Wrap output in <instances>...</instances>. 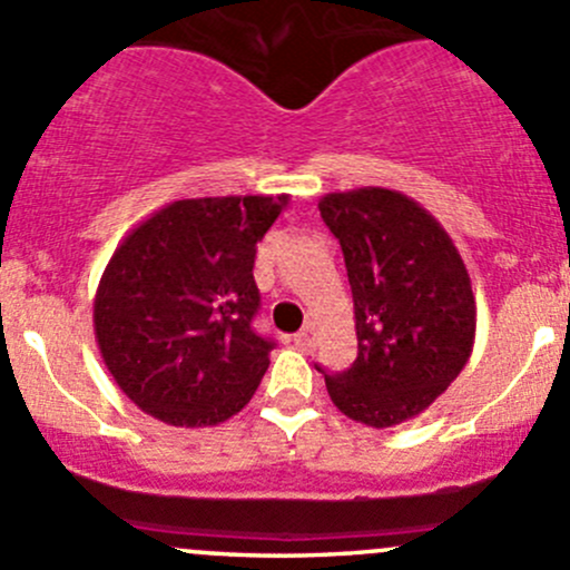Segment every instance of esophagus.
Here are the masks:
<instances>
[{"instance_id": "1", "label": "esophagus", "mask_w": 570, "mask_h": 570, "mask_svg": "<svg viewBox=\"0 0 570 570\" xmlns=\"http://www.w3.org/2000/svg\"><path fill=\"white\" fill-rule=\"evenodd\" d=\"M292 342H295V347L301 350L314 347V325H303V331H297L295 336H292Z\"/></svg>"}]
</instances>
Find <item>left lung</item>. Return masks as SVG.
Masks as SVG:
<instances>
[{"instance_id": "8db88e82", "label": "left lung", "mask_w": 570, "mask_h": 570, "mask_svg": "<svg viewBox=\"0 0 570 570\" xmlns=\"http://www.w3.org/2000/svg\"><path fill=\"white\" fill-rule=\"evenodd\" d=\"M320 215L344 253L358 355L344 372L317 370L344 416L394 428L428 411L469 361V269L444 226L396 189L327 193Z\"/></svg>"}]
</instances>
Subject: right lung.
I'll use <instances>...</instances> for the list:
<instances>
[{"label": "right lung", "mask_w": 570, "mask_h": 570, "mask_svg": "<svg viewBox=\"0 0 570 570\" xmlns=\"http://www.w3.org/2000/svg\"><path fill=\"white\" fill-rule=\"evenodd\" d=\"M286 204L289 195L174 200L115 248L96 289V342L148 416L212 428L250 402L273 350L250 325L253 258Z\"/></svg>", "instance_id": "1"}]
</instances>
